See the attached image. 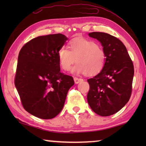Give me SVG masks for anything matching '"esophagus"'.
<instances>
[{"mask_svg":"<svg viewBox=\"0 0 146 146\" xmlns=\"http://www.w3.org/2000/svg\"><path fill=\"white\" fill-rule=\"evenodd\" d=\"M74 81H75V84H78L79 82H82L83 79L82 78H77V77H75V78H74Z\"/></svg>","mask_w":146,"mask_h":146,"instance_id":"1","label":"esophagus"}]
</instances>
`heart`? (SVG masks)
I'll use <instances>...</instances> for the list:
<instances>
[{
    "mask_svg": "<svg viewBox=\"0 0 146 146\" xmlns=\"http://www.w3.org/2000/svg\"><path fill=\"white\" fill-rule=\"evenodd\" d=\"M68 48L62 47L58 52L59 64L64 71L70 70L75 61L77 63L72 68V73L75 74L94 76L104 67L106 52L94 41L75 38L68 43Z\"/></svg>",
    "mask_w": 146,
    "mask_h": 146,
    "instance_id": "b5f03b06",
    "label": "heart"
}]
</instances>
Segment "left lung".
<instances>
[{"label":"left lung","instance_id":"obj_1","mask_svg":"<svg viewBox=\"0 0 146 146\" xmlns=\"http://www.w3.org/2000/svg\"><path fill=\"white\" fill-rule=\"evenodd\" d=\"M89 36L100 42L106 60L102 70L88 80V102L95 113L107 117L118 112L129 101L134 66L126 48L118 38L102 32H92Z\"/></svg>","mask_w":146,"mask_h":146}]
</instances>
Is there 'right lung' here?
Returning <instances> with one entry per match:
<instances>
[{"mask_svg": "<svg viewBox=\"0 0 146 146\" xmlns=\"http://www.w3.org/2000/svg\"><path fill=\"white\" fill-rule=\"evenodd\" d=\"M67 37L62 34L40 36L20 51L15 85L26 111L42 119H51L63 108L71 76L60 72L58 52Z\"/></svg>", "mask_w": 146, "mask_h": 146, "instance_id": "obj_1", "label": "right lung"}]
</instances>
